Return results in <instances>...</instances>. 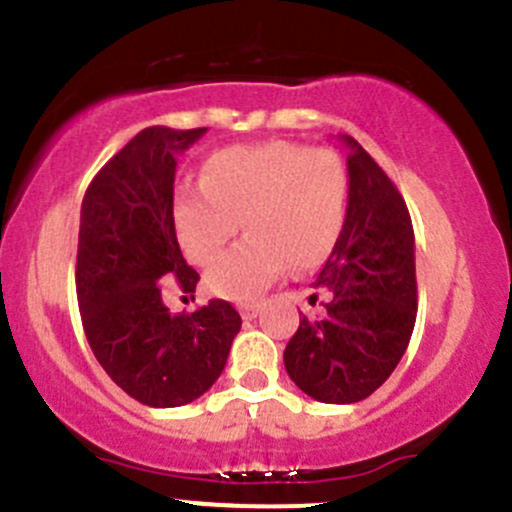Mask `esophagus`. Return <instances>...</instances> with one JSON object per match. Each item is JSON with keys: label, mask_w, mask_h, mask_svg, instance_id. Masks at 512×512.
Returning a JSON list of instances; mask_svg holds the SVG:
<instances>
[{"label": "esophagus", "mask_w": 512, "mask_h": 512, "mask_svg": "<svg viewBox=\"0 0 512 512\" xmlns=\"http://www.w3.org/2000/svg\"><path fill=\"white\" fill-rule=\"evenodd\" d=\"M242 319H255L260 314V304H240Z\"/></svg>", "instance_id": "34e87169"}]
</instances>
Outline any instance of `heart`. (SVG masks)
I'll use <instances>...</instances> for the list:
<instances>
[{
  "label": "heart",
  "mask_w": 512,
  "mask_h": 512,
  "mask_svg": "<svg viewBox=\"0 0 512 512\" xmlns=\"http://www.w3.org/2000/svg\"><path fill=\"white\" fill-rule=\"evenodd\" d=\"M348 203L346 164L331 149L292 142L215 152L203 184H184L174 198V223L186 255L211 265L246 223L251 235L215 263L208 287L228 299H252L292 262L321 265L343 230Z\"/></svg>",
  "instance_id": "b5f03b06"
}]
</instances>
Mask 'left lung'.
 <instances>
[{
	"label": "left lung",
	"mask_w": 512,
	"mask_h": 512,
	"mask_svg": "<svg viewBox=\"0 0 512 512\" xmlns=\"http://www.w3.org/2000/svg\"><path fill=\"white\" fill-rule=\"evenodd\" d=\"M341 139L348 149L346 220L314 282L328 301L319 319L301 316L284 348L294 385L328 405L373 395L405 355L417 319L414 230L405 198L353 137Z\"/></svg>",
	"instance_id": "1"
}]
</instances>
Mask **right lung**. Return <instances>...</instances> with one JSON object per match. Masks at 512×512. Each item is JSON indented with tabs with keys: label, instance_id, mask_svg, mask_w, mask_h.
<instances>
[{
	"label": "right lung",
	"instance_id": "1",
	"mask_svg": "<svg viewBox=\"0 0 512 512\" xmlns=\"http://www.w3.org/2000/svg\"><path fill=\"white\" fill-rule=\"evenodd\" d=\"M206 127H147L98 171L80 206L75 289L98 363L147 407H181L220 378L240 314L211 299L171 314L161 279L196 292L174 228L176 159Z\"/></svg>",
	"mask_w": 512,
	"mask_h": 512
}]
</instances>
